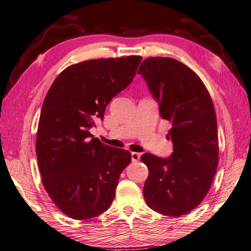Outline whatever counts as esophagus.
<instances>
[{"label":"esophagus","instance_id":"1","mask_svg":"<svg viewBox=\"0 0 251 251\" xmlns=\"http://www.w3.org/2000/svg\"><path fill=\"white\" fill-rule=\"evenodd\" d=\"M140 158H141V155L139 153H136V152L131 153V159H132V162H133V163L139 162Z\"/></svg>","mask_w":251,"mask_h":251}]
</instances>
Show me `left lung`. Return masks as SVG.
<instances>
[{
    "mask_svg": "<svg viewBox=\"0 0 251 251\" xmlns=\"http://www.w3.org/2000/svg\"><path fill=\"white\" fill-rule=\"evenodd\" d=\"M144 77L172 127L167 138L174 152L168 158L142 155L149 168L143 195L151 209L166 216L187 214L204 199L219 164V140L213 102L201 78L172 58L144 60Z\"/></svg>",
    "mask_w": 251,
    "mask_h": 251,
    "instance_id": "8db88e82",
    "label": "left lung"
}]
</instances>
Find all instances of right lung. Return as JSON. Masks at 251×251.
<instances>
[{"instance_id": "add662e5", "label": "right lung", "mask_w": 251, "mask_h": 251, "mask_svg": "<svg viewBox=\"0 0 251 251\" xmlns=\"http://www.w3.org/2000/svg\"><path fill=\"white\" fill-rule=\"evenodd\" d=\"M140 55L88 60L63 70L42 103L36 139L38 167L51 200L65 215L88 220L108 210L131 153L88 130L135 76Z\"/></svg>"}]
</instances>
